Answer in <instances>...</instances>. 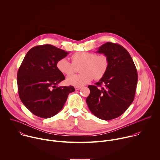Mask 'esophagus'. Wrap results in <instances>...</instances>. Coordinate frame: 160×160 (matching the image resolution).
<instances>
[{
  "label": "esophagus",
  "instance_id": "34e87169",
  "mask_svg": "<svg viewBox=\"0 0 160 160\" xmlns=\"http://www.w3.org/2000/svg\"><path fill=\"white\" fill-rule=\"evenodd\" d=\"M75 90H78L81 89V88H82V87H75Z\"/></svg>",
  "mask_w": 160,
  "mask_h": 160
}]
</instances>
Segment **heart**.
<instances>
[{"mask_svg":"<svg viewBox=\"0 0 160 160\" xmlns=\"http://www.w3.org/2000/svg\"><path fill=\"white\" fill-rule=\"evenodd\" d=\"M72 62L67 58L59 59L56 63L58 70L63 75H70L75 70V67L81 66L79 75H73L67 78V83L75 87H82L93 78L100 80L107 73L109 61L105 55H98L88 51H78L72 55Z\"/></svg>","mask_w":160,"mask_h":160,"instance_id":"heart-1","label":"heart"}]
</instances>
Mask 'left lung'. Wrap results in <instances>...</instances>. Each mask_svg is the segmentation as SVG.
I'll return each mask as SVG.
<instances>
[{
	"label": "left lung",
	"mask_w": 160,
	"mask_h": 160,
	"mask_svg": "<svg viewBox=\"0 0 160 160\" xmlns=\"http://www.w3.org/2000/svg\"><path fill=\"white\" fill-rule=\"evenodd\" d=\"M97 52L108 57L109 66L99 82L88 86L90 92L86 102L93 115L108 121L121 116L133 102L138 73L129 53L121 45L108 42Z\"/></svg>",
	"instance_id": "8db88e82"
}]
</instances>
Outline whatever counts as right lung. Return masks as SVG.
Returning <instances> with one entry per match:
<instances>
[{
    "label": "right lung",
    "mask_w": 160,
    "mask_h": 160,
    "mask_svg": "<svg viewBox=\"0 0 160 160\" xmlns=\"http://www.w3.org/2000/svg\"><path fill=\"white\" fill-rule=\"evenodd\" d=\"M68 52L51 44L32 48L26 55L18 72L19 96L35 116L49 118L63 108L73 86L58 87L65 77L56 67L57 62Z\"/></svg>",
    "instance_id": "add662e5"
}]
</instances>
